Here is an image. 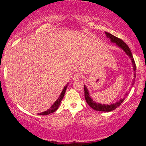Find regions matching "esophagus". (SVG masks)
Returning <instances> with one entry per match:
<instances>
[{"label":"esophagus","mask_w":146,"mask_h":146,"mask_svg":"<svg viewBox=\"0 0 146 146\" xmlns=\"http://www.w3.org/2000/svg\"><path fill=\"white\" fill-rule=\"evenodd\" d=\"M80 78H81V75H80V73H75V74L73 75V76H72V78H73V80H74V81H77V80H80Z\"/></svg>","instance_id":"obj_1"}]
</instances>
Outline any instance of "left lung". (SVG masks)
I'll return each instance as SVG.
<instances>
[{"label":"left lung","instance_id":"1","mask_svg":"<svg viewBox=\"0 0 146 146\" xmlns=\"http://www.w3.org/2000/svg\"><path fill=\"white\" fill-rule=\"evenodd\" d=\"M107 38H108L110 39V40L111 42L113 43H116V45L118 47H119L121 49L123 50V51L125 52V54L128 56L129 58H130L132 61V67H133V71L135 72V74H134V80L133 82H132V85H133L135 84V71H136V64H135V60L133 59V56H132L131 51H130V49L129 48V47L125 43L123 42V40H121V39L119 38H117L113 35L110 34V33L108 32H105ZM84 97H85V100H86V102H87L88 105L91 107L93 109H94L95 110H98V111H102V112H110L112 110L116 109L117 107L121 105V104L124 101L125 98H123L121 100H120L119 101L117 102L116 103H114V104H102L98 103V102L93 101V100L90 98V94H89V92H88V88L87 87L84 85ZM128 94V93H127L125 95H127Z\"/></svg>","mask_w":146,"mask_h":146}]
</instances>
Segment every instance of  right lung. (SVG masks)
<instances>
[{
	"label": "right lung",
	"instance_id": "1",
	"mask_svg": "<svg viewBox=\"0 0 146 146\" xmlns=\"http://www.w3.org/2000/svg\"><path fill=\"white\" fill-rule=\"evenodd\" d=\"M68 84V83L66 85V86L64 87L62 91L61 94H60L59 98H58V100H57L56 101L54 102V103H53V104L51 106V108H48V109L47 110H46V111H44V112H42V113H38V115H49V114H51V113H54L56 110H57V109L58 108V107L60 106V103H61L62 100L64 96L65 92H66V88H67Z\"/></svg>",
	"mask_w": 146,
	"mask_h": 146
}]
</instances>
